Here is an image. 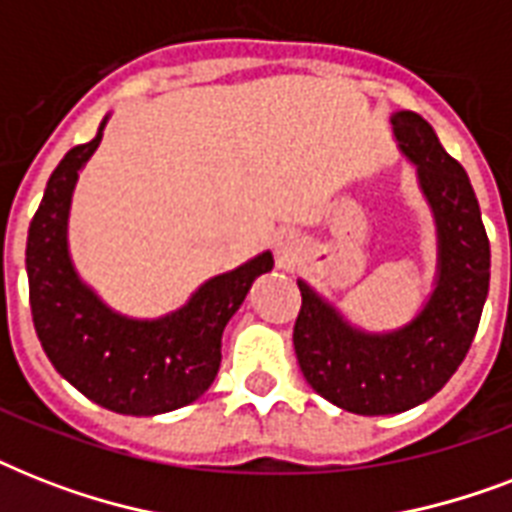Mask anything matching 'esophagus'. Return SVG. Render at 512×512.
Here are the masks:
<instances>
[{
    "label": "esophagus",
    "mask_w": 512,
    "mask_h": 512,
    "mask_svg": "<svg viewBox=\"0 0 512 512\" xmlns=\"http://www.w3.org/2000/svg\"><path fill=\"white\" fill-rule=\"evenodd\" d=\"M273 252H276V260H279L281 265L295 263L297 255L303 252V241H300V236H297V233H281L279 239H276V247H273Z\"/></svg>",
    "instance_id": "34e87169"
}]
</instances>
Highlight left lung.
<instances>
[{
    "label": "left lung",
    "instance_id": "left-lung-1",
    "mask_svg": "<svg viewBox=\"0 0 512 512\" xmlns=\"http://www.w3.org/2000/svg\"><path fill=\"white\" fill-rule=\"evenodd\" d=\"M390 127L398 151L417 170L436 223V276L428 300L401 327L369 332L297 279L303 308L292 337L308 385L345 412L366 417L414 409L449 382L476 337L492 263L481 207L462 164L446 154L420 114L396 111Z\"/></svg>",
    "mask_w": 512,
    "mask_h": 512
}]
</instances>
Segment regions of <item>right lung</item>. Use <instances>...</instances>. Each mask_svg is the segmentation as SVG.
Returning <instances> with one entry per match:
<instances>
[{
	"label": "right lung",
	"mask_w": 512,
	"mask_h": 512,
	"mask_svg": "<svg viewBox=\"0 0 512 512\" xmlns=\"http://www.w3.org/2000/svg\"><path fill=\"white\" fill-rule=\"evenodd\" d=\"M98 135L71 148L47 180L26 241L28 297L44 353L79 393L116 414L151 417L193 404L215 382L225 324L257 276L273 268L265 249L233 271L207 279L180 308L138 319L114 311L79 276L68 247V215L79 172Z\"/></svg>",
	"instance_id": "right-lung-1"
}]
</instances>
